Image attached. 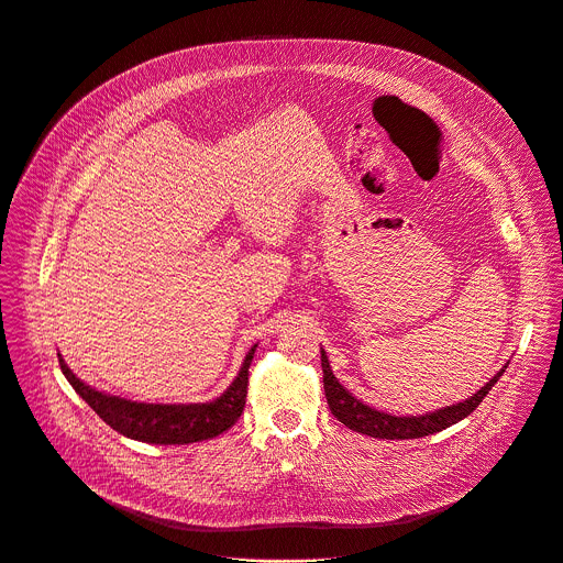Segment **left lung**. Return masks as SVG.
I'll use <instances>...</instances> for the list:
<instances>
[{
	"label": "left lung",
	"instance_id": "left-lung-1",
	"mask_svg": "<svg viewBox=\"0 0 563 563\" xmlns=\"http://www.w3.org/2000/svg\"><path fill=\"white\" fill-rule=\"evenodd\" d=\"M320 360H322V383H324V396H327V405L333 413V418H338V422H342L344 427H349L355 433L368 435V438H380V440H413V438H424L431 433H438L442 429H449L451 424L464 420L466 416H471L479 402L488 396V391L495 387V383L501 378L504 368L493 376L475 396H471L468 400L446 407V409H438L433 413L427 416H391V413H383L371 409L366 405H362L357 398H353L333 376V371L329 366L327 353L324 349L320 351Z\"/></svg>",
	"mask_w": 563,
	"mask_h": 563
}]
</instances>
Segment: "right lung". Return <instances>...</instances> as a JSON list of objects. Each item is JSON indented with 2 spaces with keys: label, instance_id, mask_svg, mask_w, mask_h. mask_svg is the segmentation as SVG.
<instances>
[{
  "label": "right lung",
  "instance_id": "right-lung-1",
  "mask_svg": "<svg viewBox=\"0 0 563 563\" xmlns=\"http://www.w3.org/2000/svg\"><path fill=\"white\" fill-rule=\"evenodd\" d=\"M254 351H256V344L247 353L239 376L230 385V389L221 398L208 405L130 402L123 398L106 396L84 385L62 357H59V366L64 371L66 380L73 385V389L117 433L130 440L147 442V444H192V442H203L221 435L223 431L232 429L234 422L241 418L247 400L250 364H252Z\"/></svg>",
  "mask_w": 563,
  "mask_h": 563
}]
</instances>
